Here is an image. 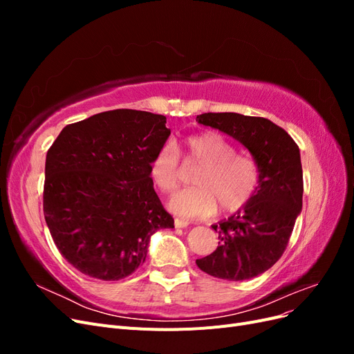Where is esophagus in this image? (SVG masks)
<instances>
[{
	"label": "esophagus",
	"instance_id": "1",
	"mask_svg": "<svg viewBox=\"0 0 354 354\" xmlns=\"http://www.w3.org/2000/svg\"><path fill=\"white\" fill-rule=\"evenodd\" d=\"M174 226H176L177 229H185V227H187V226H189V221L176 218V220H174Z\"/></svg>",
	"mask_w": 354,
	"mask_h": 354
}]
</instances>
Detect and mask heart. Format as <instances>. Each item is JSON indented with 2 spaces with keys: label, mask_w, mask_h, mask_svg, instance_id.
<instances>
[{
  "label": "heart",
  "mask_w": 354,
  "mask_h": 354,
  "mask_svg": "<svg viewBox=\"0 0 354 354\" xmlns=\"http://www.w3.org/2000/svg\"><path fill=\"white\" fill-rule=\"evenodd\" d=\"M199 167L194 177L196 187L180 192L169 201V208L181 217H209L217 207L227 212L242 209L255 195L260 185V165L236 149L218 133L190 136L178 146L165 143L153 155L149 174L162 194L171 195L178 189L183 165Z\"/></svg>",
  "instance_id": "heart-1"
}]
</instances>
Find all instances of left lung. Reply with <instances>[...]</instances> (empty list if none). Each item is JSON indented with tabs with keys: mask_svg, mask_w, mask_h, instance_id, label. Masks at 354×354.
Here are the masks:
<instances>
[{
	"mask_svg": "<svg viewBox=\"0 0 354 354\" xmlns=\"http://www.w3.org/2000/svg\"><path fill=\"white\" fill-rule=\"evenodd\" d=\"M196 121L236 138L260 165L255 195L230 218L214 224L220 239L217 250L196 264L218 279H251L281 259L301 211L299 149L283 128L266 118L208 112L198 115Z\"/></svg>",
	"mask_w": 354,
	"mask_h": 354,
	"instance_id": "obj_1",
	"label": "left lung"
}]
</instances>
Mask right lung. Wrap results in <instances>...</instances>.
I'll use <instances>...</instances> for the list:
<instances>
[{"label": "right lung", "mask_w": 354, "mask_h": 354, "mask_svg": "<svg viewBox=\"0 0 354 354\" xmlns=\"http://www.w3.org/2000/svg\"><path fill=\"white\" fill-rule=\"evenodd\" d=\"M167 118L115 109L66 125L46 159L42 205L57 250L75 269L120 281L145 263L147 245L174 218L149 165L169 136Z\"/></svg>", "instance_id": "add662e5"}]
</instances>
